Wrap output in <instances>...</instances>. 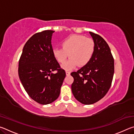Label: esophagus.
<instances>
[{"mask_svg":"<svg viewBox=\"0 0 134 134\" xmlns=\"http://www.w3.org/2000/svg\"><path fill=\"white\" fill-rule=\"evenodd\" d=\"M66 72V75L67 76H69L70 74V72L68 71H66V72Z\"/></svg>","mask_w":134,"mask_h":134,"instance_id":"obj_1","label":"esophagus"}]
</instances>
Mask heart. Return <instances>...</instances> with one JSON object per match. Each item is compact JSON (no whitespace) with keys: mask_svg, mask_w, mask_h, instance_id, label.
<instances>
[{"mask_svg":"<svg viewBox=\"0 0 134 134\" xmlns=\"http://www.w3.org/2000/svg\"><path fill=\"white\" fill-rule=\"evenodd\" d=\"M62 48L53 50L54 57L58 63H63L69 55L70 58L62 67L65 70H71L78 65L85 66L91 60L95 50L94 41L90 38L80 35H72L63 41Z\"/></svg>","mask_w":134,"mask_h":134,"instance_id":"1","label":"heart"}]
</instances>
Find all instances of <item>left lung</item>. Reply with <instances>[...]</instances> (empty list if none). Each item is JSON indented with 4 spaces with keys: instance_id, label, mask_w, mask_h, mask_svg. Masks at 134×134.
Wrapping results in <instances>:
<instances>
[{
    "instance_id": "8db88e82",
    "label": "left lung",
    "mask_w": 134,
    "mask_h": 134,
    "mask_svg": "<svg viewBox=\"0 0 134 134\" xmlns=\"http://www.w3.org/2000/svg\"><path fill=\"white\" fill-rule=\"evenodd\" d=\"M89 33L95 44L93 55L87 64L71 73L72 94L84 105L93 104L105 96L114 74V59L107 42L99 35Z\"/></svg>"
}]
</instances>
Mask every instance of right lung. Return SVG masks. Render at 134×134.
<instances>
[{"label":"right lung","mask_w":134,"mask_h":134,"mask_svg":"<svg viewBox=\"0 0 134 134\" xmlns=\"http://www.w3.org/2000/svg\"><path fill=\"white\" fill-rule=\"evenodd\" d=\"M54 32L45 30L32 36L24 45L18 65V74L25 90L41 105L58 98L66 76L53 56L51 41Z\"/></svg>","instance_id":"right-lung-1"}]
</instances>
